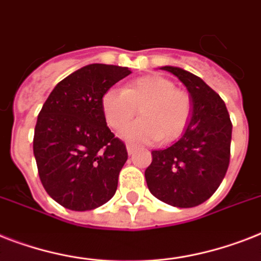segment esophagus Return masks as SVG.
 <instances>
[{
    "instance_id": "obj_1",
    "label": "esophagus",
    "mask_w": 261,
    "mask_h": 261,
    "mask_svg": "<svg viewBox=\"0 0 261 261\" xmlns=\"http://www.w3.org/2000/svg\"><path fill=\"white\" fill-rule=\"evenodd\" d=\"M126 149H127V152H128V154H133V152L135 151V150H137V146L135 145H133V143H127L126 145Z\"/></svg>"
}]
</instances>
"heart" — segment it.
Returning a JSON list of instances; mask_svg holds the SVG:
<instances>
[{
    "label": "heart",
    "instance_id": "heart-1",
    "mask_svg": "<svg viewBox=\"0 0 261 261\" xmlns=\"http://www.w3.org/2000/svg\"><path fill=\"white\" fill-rule=\"evenodd\" d=\"M106 122L114 130L123 128L141 107V119L127 126L122 137L131 142L174 141L186 130L192 116L190 95L175 88L170 79L146 75L126 83L122 90L110 88L100 97Z\"/></svg>",
    "mask_w": 261,
    "mask_h": 261
}]
</instances>
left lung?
<instances>
[{
    "instance_id": "obj_1",
    "label": "left lung",
    "mask_w": 261,
    "mask_h": 261,
    "mask_svg": "<svg viewBox=\"0 0 261 261\" xmlns=\"http://www.w3.org/2000/svg\"><path fill=\"white\" fill-rule=\"evenodd\" d=\"M189 91L193 110L181 139L164 150H152L146 169L147 188L171 206L193 207L219 189L230 160L232 122L220 95L204 80L178 67H162Z\"/></svg>"
}]
</instances>
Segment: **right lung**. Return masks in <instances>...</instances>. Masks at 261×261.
Here are the masks:
<instances>
[{
  "label": "right lung",
  "mask_w": 261,
  "mask_h": 261,
  "mask_svg": "<svg viewBox=\"0 0 261 261\" xmlns=\"http://www.w3.org/2000/svg\"><path fill=\"white\" fill-rule=\"evenodd\" d=\"M130 73L119 65H86L61 80L42 106L33 154L44 189L61 206L92 211L115 194L127 150L106 123L100 97Z\"/></svg>",
  "instance_id": "1"
}]
</instances>
